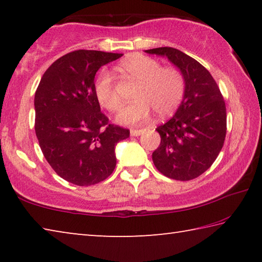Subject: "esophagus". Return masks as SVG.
<instances>
[{"label":"esophagus","mask_w":262,"mask_h":262,"mask_svg":"<svg viewBox=\"0 0 262 262\" xmlns=\"http://www.w3.org/2000/svg\"><path fill=\"white\" fill-rule=\"evenodd\" d=\"M145 129H130V135L132 136H140L141 134H143Z\"/></svg>","instance_id":"1"}]
</instances>
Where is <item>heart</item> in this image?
Here are the masks:
<instances>
[{"mask_svg": "<svg viewBox=\"0 0 262 262\" xmlns=\"http://www.w3.org/2000/svg\"><path fill=\"white\" fill-rule=\"evenodd\" d=\"M118 70L128 81L136 83L133 91L135 100L118 115L123 125H140L150 117L151 110L158 117H167L178 108L185 95V77L176 67H162L152 57L132 54L118 64ZM95 95L101 107L118 112L122 99L108 72H101L95 83Z\"/></svg>", "mask_w": 262, "mask_h": 262, "instance_id": "b5f03b06", "label": "heart"}]
</instances>
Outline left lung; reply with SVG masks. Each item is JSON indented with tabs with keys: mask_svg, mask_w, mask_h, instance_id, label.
I'll list each match as a JSON object with an SVG mask.
<instances>
[{
	"mask_svg": "<svg viewBox=\"0 0 262 262\" xmlns=\"http://www.w3.org/2000/svg\"><path fill=\"white\" fill-rule=\"evenodd\" d=\"M164 55L185 77V96L170 120L156 128L159 147L152 152L157 170L167 178L187 181L209 168L223 148L227 107L220 88L203 66L179 50L159 47L145 51Z\"/></svg>",
	"mask_w": 262,
	"mask_h": 262,
	"instance_id": "left-lung-1",
	"label": "left lung"
}]
</instances>
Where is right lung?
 Here are the masks:
<instances>
[{"label":"right lung","mask_w":262,"mask_h":262,"mask_svg":"<svg viewBox=\"0 0 262 262\" xmlns=\"http://www.w3.org/2000/svg\"><path fill=\"white\" fill-rule=\"evenodd\" d=\"M123 54L78 50L42 75L34 96L35 135L46 161L62 179L91 186L112 174L115 145L129 129L110 123L95 95L100 67Z\"/></svg>","instance_id":"obj_1"}]
</instances>
